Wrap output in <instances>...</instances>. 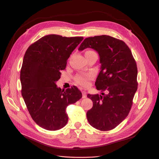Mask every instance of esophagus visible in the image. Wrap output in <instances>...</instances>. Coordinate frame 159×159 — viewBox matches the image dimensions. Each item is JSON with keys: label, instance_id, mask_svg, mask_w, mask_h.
<instances>
[{"label": "esophagus", "instance_id": "1", "mask_svg": "<svg viewBox=\"0 0 159 159\" xmlns=\"http://www.w3.org/2000/svg\"><path fill=\"white\" fill-rule=\"evenodd\" d=\"M86 97H87V94H86V92L85 91H82V98H85Z\"/></svg>", "mask_w": 159, "mask_h": 159}]
</instances>
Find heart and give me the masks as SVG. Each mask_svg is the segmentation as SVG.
<instances>
[{"label": "heart", "instance_id": "obj_1", "mask_svg": "<svg viewBox=\"0 0 159 159\" xmlns=\"http://www.w3.org/2000/svg\"><path fill=\"white\" fill-rule=\"evenodd\" d=\"M90 52H94L93 51H86L85 54H88ZM93 74H80L76 75L75 77V81L77 84H78L81 86L83 87H88L89 85L90 81L93 79Z\"/></svg>", "mask_w": 159, "mask_h": 159}]
</instances>
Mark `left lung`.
Listing matches in <instances>:
<instances>
[{
	"instance_id": "8db88e82",
	"label": "left lung",
	"mask_w": 159,
	"mask_h": 159,
	"mask_svg": "<svg viewBox=\"0 0 159 159\" xmlns=\"http://www.w3.org/2000/svg\"><path fill=\"white\" fill-rule=\"evenodd\" d=\"M91 48L97 51L102 64L95 81L102 95H88L93 107L87 119L93 127L106 131L127 117L137 89V67L132 52L123 40L107 35L85 38L78 50Z\"/></svg>"
}]
</instances>
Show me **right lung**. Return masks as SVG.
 I'll return each mask as SVG.
<instances>
[{
  "mask_svg": "<svg viewBox=\"0 0 159 159\" xmlns=\"http://www.w3.org/2000/svg\"><path fill=\"white\" fill-rule=\"evenodd\" d=\"M83 37L50 34L26 50L20 70L21 93L31 117L42 128L56 131L68 123L66 107L82 97L76 86L61 89L56 81Z\"/></svg>",
  "mask_w": 159,
  "mask_h": 159,
  "instance_id": "obj_1",
  "label": "right lung"
}]
</instances>
